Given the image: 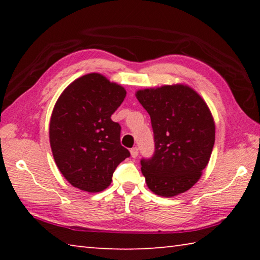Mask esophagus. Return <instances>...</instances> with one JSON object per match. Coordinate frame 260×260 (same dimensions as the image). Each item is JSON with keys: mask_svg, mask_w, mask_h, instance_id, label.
I'll use <instances>...</instances> for the list:
<instances>
[{"mask_svg": "<svg viewBox=\"0 0 260 260\" xmlns=\"http://www.w3.org/2000/svg\"><path fill=\"white\" fill-rule=\"evenodd\" d=\"M138 155H139V149L138 148H132L131 149V156L133 157V158H136L138 157Z\"/></svg>", "mask_w": 260, "mask_h": 260, "instance_id": "obj_1", "label": "esophagus"}]
</instances>
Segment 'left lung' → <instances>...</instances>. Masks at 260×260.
Instances as JSON below:
<instances>
[{
    "mask_svg": "<svg viewBox=\"0 0 260 260\" xmlns=\"http://www.w3.org/2000/svg\"><path fill=\"white\" fill-rule=\"evenodd\" d=\"M136 99L147 110L155 138V153L141 160L148 188L173 197L190 189L209 164L215 125L208 104L183 83L139 89Z\"/></svg>",
    "mask_w": 260,
    "mask_h": 260,
    "instance_id": "left-lung-1",
    "label": "left lung"
}]
</instances>
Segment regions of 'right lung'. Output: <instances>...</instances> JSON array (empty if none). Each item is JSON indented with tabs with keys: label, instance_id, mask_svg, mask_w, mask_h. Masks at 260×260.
I'll use <instances>...</instances> for the list:
<instances>
[{
	"label": "right lung",
	"instance_id": "right-lung-1",
	"mask_svg": "<svg viewBox=\"0 0 260 260\" xmlns=\"http://www.w3.org/2000/svg\"><path fill=\"white\" fill-rule=\"evenodd\" d=\"M125 88L101 73H88L65 88L54 107L49 141L57 167L80 190L110 186L116 167L129 157L120 144V125L111 120Z\"/></svg>",
	"mask_w": 260,
	"mask_h": 260
}]
</instances>
